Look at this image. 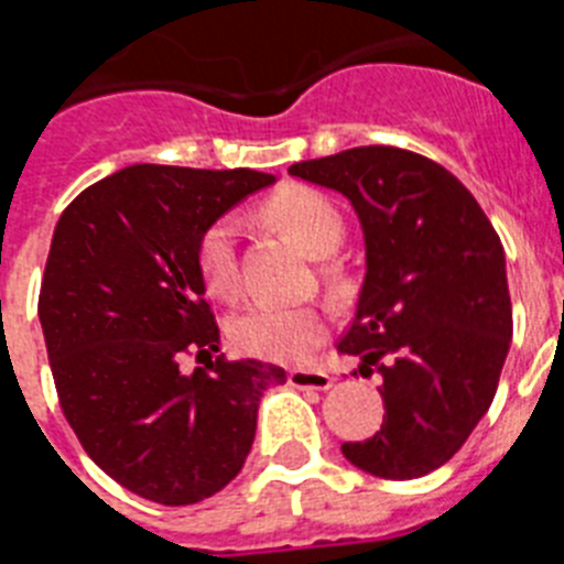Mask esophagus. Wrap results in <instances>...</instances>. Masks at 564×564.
<instances>
[{
    "label": "esophagus",
    "instance_id": "esophagus-1",
    "mask_svg": "<svg viewBox=\"0 0 564 564\" xmlns=\"http://www.w3.org/2000/svg\"><path fill=\"white\" fill-rule=\"evenodd\" d=\"M288 383L296 390H330L333 378L325 370H291Z\"/></svg>",
    "mask_w": 564,
    "mask_h": 564
}]
</instances>
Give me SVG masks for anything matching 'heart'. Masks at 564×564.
Returning a JSON list of instances; mask_svg holds the SVG:
<instances>
[{
	"mask_svg": "<svg viewBox=\"0 0 564 564\" xmlns=\"http://www.w3.org/2000/svg\"><path fill=\"white\" fill-rule=\"evenodd\" d=\"M268 220L285 231L296 246L313 257H327L344 239V217L330 197L307 186H285L273 192L262 206ZM197 268L212 293L223 299L237 296V223L231 217L214 220L197 242ZM322 282L336 299L350 293V276L338 262L322 265ZM234 347L262 361L296 364L305 361L327 336L325 313L313 305L279 307L251 305L228 322Z\"/></svg>",
	"mask_w": 564,
	"mask_h": 564,
	"instance_id": "1",
	"label": "heart"
}]
</instances>
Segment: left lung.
Here are the masks:
<instances>
[{
	"label": "left lung",
	"mask_w": 564,
	"mask_h": 564,
	"mask_svg": "<svg viewBox=\"0 0 564 564\" xmlns=\"http://www.w3.org/2000/svg\"><path fill=\"white\" fill-rule=\"evenodd\" d=\"M288 172L336 188L364 228L367 273L338 341L352 376L381 378L383 423L344 457L383 480L452 460L495 401L511 344L506 253L455 174L395 147H356Z\"/></svg>",
	"instance_id": "1"
}]
</instances>
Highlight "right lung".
Here are the masks:
<instances>
[{"instance_id":"add662e5","label":"right lung","mask_w":564,"mask_h":564,"mask_svg":"<svg viewBox=\"0 0 564 564\" xmlns=\"http://www.w3.org/2000/svg\"><path fill=\"white\" fill-rule=\"evenodd\" d=\"M273 174L138 163L64 208L39 318L58 403L98 466L132 495L192 506L251 452L276 364L226 361L197 268L200 234ZM194 351L206 368L183 373Z\"/></svg>"}]
</instances>
